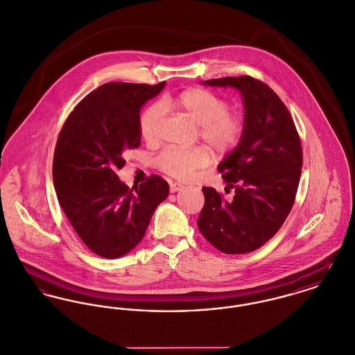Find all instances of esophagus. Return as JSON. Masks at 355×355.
Masks as SVG:
<instances>
[{"label":"esophagus","instance_id":"1","mask_svg":"<svg viewBox=\"0 0 355 355\" xmlns=\"http://www.w3.org/2000/svg\"><path fill=\"white\" fill-rule=\"evenodd\" d=\"M184 187L181 185V184H177V182H174V184H170V193H177V191H181Z\"/></svg>","mask_w":355,"mask_h":355}]
</instances>
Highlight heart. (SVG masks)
Instances as JSON below:
<instances>
[{"label":"heart","mask_w":355,"mask_h":355,"mask_svg":"<svg viewBox=\"0 0 355 355\" xmlns=\"http://www.w3.org/2000/svg\"><path fill=\"white\" fill-rule=\"evenodd\" d=\"M164 107H174L185 113L200 127V137L218 154L231 151L242 135V120L228 112V103L218 94L204 89H187L173 98L164 101ZM164 117V107L153 104L143 110L139 130L147 141L157 139V130ZM211 162V153L205 147L191 150L166 148L157 164L164 173L175 178H189L191 174Z\"/></svg>","instance_id":"1"}]
</instances>
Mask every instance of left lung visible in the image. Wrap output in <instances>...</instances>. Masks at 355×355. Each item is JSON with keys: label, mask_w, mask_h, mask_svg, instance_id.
I'll return each mask as SVG.
<instances>
[{"label": "left lung", "mask_w": 355, "mask_h": 355, "mask_svg": "<svg viewBox=\"0 0 355 355\" xmlns=\"http://www.w3.org/2000/svg\"><path fill=\"white\" fill-rule=\"evenodd\" d=\"M234 87L245 107L236 147L218 171L235 189L231 201L214 188H202L204 208L197 220L202 236L225 254H245L273 238L288 218L300 181V137L285 104L266 83L248 76L202 81Z\"/></svg>", "instance_id": "obj_1"}]
</instances>
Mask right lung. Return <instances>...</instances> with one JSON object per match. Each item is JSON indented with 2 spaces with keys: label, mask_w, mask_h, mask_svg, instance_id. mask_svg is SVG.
<instances>
[{
  "label": "right lung",
  "mask_w": 355,
  "mask_h": 355,
  "mask_svg": "<svg viewBox=\"0 0 355 355\" xmlns=\"http://www.w3.org/2000/svg\"><path fill=\"white\" fill-rule=\"evenodd\" d=\"M164 85L105 83L74 108L58 137L53 164L58 201L82 242L103 258L134 250L168 194L159 175L134 191L116 174L125 164L123 153L140 146V110Z\"/></svg>",
  "instance_id": "right-lung-1"
}]
</instances>
